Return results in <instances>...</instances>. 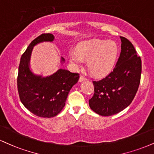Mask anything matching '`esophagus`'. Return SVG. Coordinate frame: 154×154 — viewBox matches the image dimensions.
I'll list each match as a JSON object with an SVG mask.
<instances>
[{
    "instance_id": "34e87169",
    "label": "esophagus",
    "mask_w": 154,
    "mask_h": 154,
    "mask_svg": "<svg viewBox=\"0 0 154 154\" xmlns=\"http://www.w3.org/2000/svg\"><path fill=\"white\" fill-rule=\"evenodd\" d=\"M85 80H87L86 77H85L83 75H80V77H79V82H82V81H85Z\"/></svg>"
}]
</instances>
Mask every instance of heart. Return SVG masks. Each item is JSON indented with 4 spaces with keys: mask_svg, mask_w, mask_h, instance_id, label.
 <instances>
[{
    "mask_svg": "<svg viewBox=\"0 0 154 154\" xmlns=\"http://www.w3.org/2000/svg\"><path fill=\"white\" fill-rule=\"evenodd\" d=\"M118 55V47L113 42L94 39L83 42L76 51L69 52V59L75 66L87 61V66L95 76H105L113 69Z\"/></svg>",
    "mask_w": 154,
    "mask_h": 154,
    "instance_id": "1",
    "label": "heart"
}]
</instances>
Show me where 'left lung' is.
<instances>
[{
    "instance_id": "left-lung-1",
    "label": "left lung",
    "mask_w": 154,
    "mask_h": 154,
    "mask_svg": "<svg viewBox=\"0 0 154 154\" xmlns=\"http://www.w3.org/2000/svg\"><path fill=\"white\" fill-rule=\"evenodd\" d=\"M120 39L121 51L114 69L104 78L92 81L94 95L89 105L100 116H110L124 110L139 87L141 59L130 41L123 36Z\"/></svg>"
}]
</instances>
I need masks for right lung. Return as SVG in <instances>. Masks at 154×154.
<instances>
[{
	"mask_svg": "<svg viewBox=\"0 0 154 154\" xmlns=\"http://www.w3.org/2000/svg\"><path fill=\"white\" fill-rule=\"evenodd\" d=\"M53 40L54 35L49 33L37 36L22 54L18 66L17 88L20 100L30 112L42 118L54 117L61 112L69 92L79 78V73L62 69L47 77L31 73L29 62L33 47L39 42Z\"/></svg>",
	"mask_w": 154,
	"mask_h": 154,
	"instance_id": "add662e5",
	"label": "right lung"
}]
</instances>
